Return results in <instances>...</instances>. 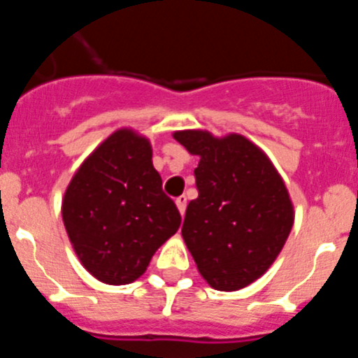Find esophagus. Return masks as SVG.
<instances>
[{"mask_svg": "<svg viewBox=\"0 0 358 358\" xmlns=\"http://www.w3.org/2000/svg\"><path fill=\"white\" fill-rule=\"evenodd\" d=\"M176 204H177V210H179V213L185 215V211H186V197H185V195H179V197L176 199Z\"/></svg>", "mask_w": 358, "mask_h": 358, "instance_id": "obj_1", "label": "esophagus"}]
</instances>
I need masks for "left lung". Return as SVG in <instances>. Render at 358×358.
<instances>
[{"mask_svg":"<svg viewBox=\"0 0 358 358\" xmlns=\"http://www.w3.org/2000/svg\"><path fill=\"white\" fill-rule=\"evenodd\" d=\"M173 138L199 156V197L186 208L181 229L186 248L208 285L243 289L267 273L289 238V189L265 152L242 134L177 131Z\"/></svg>","mask_w":358,"mask_h":358,"instance_id":"left-lung-1","label":"left lung"}]
</instances>
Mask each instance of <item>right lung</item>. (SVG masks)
<instances>
[{"label": "right lung", "mask_w": 358, "mask_h": 358, "mask_svg": "<svg viewBox=\"0 0 358 358\" xmlns=\"http://www.w3.org/2000/svg\"><path fill=\"white\" fill-rule=\"evenodd\" d=\"M152 147L132 129H118L91 152L62 199V220L80 264L98 281L127 285L181 226L161 188Z\"/></svg>", "instance_id": "add662e5"}]
</instances>
